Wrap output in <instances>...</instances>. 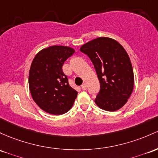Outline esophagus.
<instances>
[{
	"label": "esophagus",
	"instance_id": "esophagus-1",
	"mask_svg": "<svg viewBox=\"0 0 158 158\" xmlns=\"http://www.w3.org/2000/svg\"><path fill=\"white\" fill-rule=\"evenodd\" d=\"M82 89L84 90V91H85V90L87 89V85H86L85 83H84V84H82Z\"/></svg>",
	"mask_w": 158,
	"mask_h": 158
}]
</instances>
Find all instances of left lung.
Wrapping results in <instances>:
<instances>
[{
	"label": "left lung",
	"instance_id": "obj_1",
	"mask_svg": "<svg viewBox=\"0 0 158 158\" xmlns=\"http://www.w3.org/2000/svg\"><path fill=\"white\" fill-rule=\"evenodd\" d=\"M82 52L92 61L100 89L94 101L102 110L113 112L127 102L134 85L133 67L127 52L117 41L98 37L82 45Z\"/></svg>",
	"mask_w": 158,
	"mask_h": 158
}]
</instances>
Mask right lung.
Returning a JSON list of instances; mask_svg holds the SVG:
<instances>
[{"instance_id": "right-lung-1", "label": "right lung", "mask_w": 158, "mask_h": 158, "mask_svg": "<svg viewBox=\"0 0 158 158\" xmlns=\"http://www.w3.org/2000/svg\"><path fill=\"white\" fill-rule=\"evenodd\" d=\"M75 50L63 46L43 48L34 57L29 71V89L38 106L52 115H62L72 108L78 92L69 85L62 70Z\"/></svg>"}]
</instances>
